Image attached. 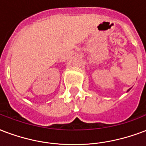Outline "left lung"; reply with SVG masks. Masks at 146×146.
<instances>
[{"instance_id": "8db88e82", "label": "left lung", "mask_w": 146, "mask_h": 146, "mask_svg": "<svg viewBox=\"0 0 146 146\" xmlns=\"http://www.w3.org/2000/svg\"><path fill=\"white\" fill-rule=\"evenodd\" d=\"M130 90H131V89H129V90H128V91H129Z\"/></svg>"}]
</instances>
